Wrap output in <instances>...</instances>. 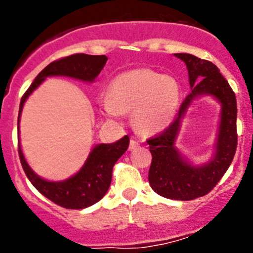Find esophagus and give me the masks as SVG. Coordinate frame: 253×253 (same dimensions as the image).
<instances>
[{
  "instance_id": "34e87169",
  "label": "esophagus",
  "mask_w": 253,
  "mask_h": 253,
  "mask_svg": "<svg viewBox=\"0 0 253 253\" xmlns=\"http://www.w3.org/2000/svg\"><path fill=\"white\" fill-rule=\"evenodd\" d=\"M138 147V142L135 139H130V143H129V149H135Z\"/></svg>"
}]
</instances>
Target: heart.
<instances>
[{
    "label": "heart",
    "instance_id": "obj_1",
    "mask_svg": "<svg viewBox=\"0 0 253 253\" xmlns=\"http://www.w3.org/2000/svg\"><path fill=\"white\" fill-rule=\"evenodd\" d=\"M180 86L171 77L148 68L133 69L113 80L102 109L111 116L133 111V123L143 133H157L173 120Z\"/></svg>",
    "mask_w": 253,
    "mask_h": 253
}]
</instances>
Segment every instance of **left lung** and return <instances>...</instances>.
Listing matches in <instances>:
<instances>
[{
    "mask_svg": "<svg viewBox=\"0 0 253 253\" xmlns=\"http://www.w3.org/2000/svg\"><path fill=\"white\" fill-rule=\"evenodd\" d=\"M175 55L186 64L191 92L181 104L176 119L162 133L147 140L152 153L148 181L152 189L163 198L193 200L210 193L233 161L237 149V101L233 90L215 64L186 53ZM200 94L214 95L222 104V118L213 160L204 167L194 168L182 160L173 144L184 111Z\"/></svg>",
    "mask_w": 253,
    "mask_h": 253,
    "instance_id": "8db88e82",
    "label": "left lung"
}]
</instances>
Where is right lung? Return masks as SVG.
<instances>
[{"mask_svg": "<svg viewBox=\"0 0 253 253\" xmlns=\"http://www.w3.org/2000/svg\"><path fill=\"white\" fill-rule=\"evenodd\" d=\"M106 55H88L84 53L68 55L51 62L37 76L20 102L17 129L20 114L28 96L49 76H68L81 81L92 82L106 64ZM129 137L125 135L111 144H99L92 149L86 163L80 171L68 180L53 182L40 178L26 163L19 142V157L25 175L40 194L50 202L66 209H84L95 204L104 198L111 184L113 167L116 161L128 149Z\"/></svg>", "mask_w": 253, "mask_h": 253, "instance_id": "right-lung-1", "label": "right lung"}]
</instances>
